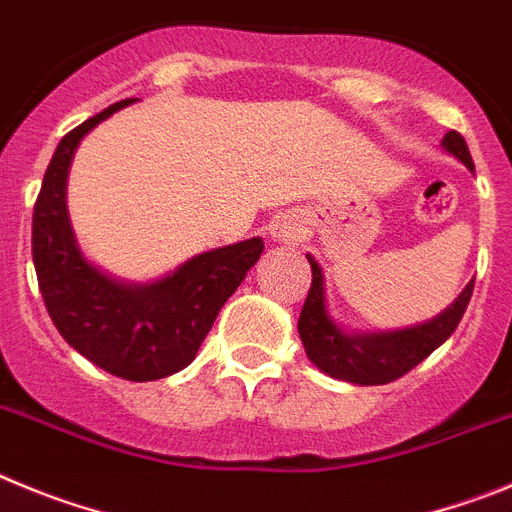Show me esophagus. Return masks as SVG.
Returning a JSON list of instances; mask_svg holds the SVG:
<instances>
[{"label":"esophagus","mask_w":512,"mask_h":512,"mask_svg":"<svg viewBox=\"0 0 512 512\" xmlns=\"http://www.w3.org/2000/svg\"><path fill=\"white\" fill-rule=\"evenodd\" d=\"M270 234H273L278 242H285V245H296L298 239H301V227H298L293 219L283 216V219H275L273 227H270Z\"/></svg>","instance_id":"esophagus-1"}]
</instances>
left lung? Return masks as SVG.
Returning a JSON list of instances; mask_svg holds the SVG:
<instances>
[{"label":"left lung","mask_w":512,"mask_h":512,"mask_svg":"<svg viewBox=\"0 0 512 512\" xmlns=\"http://www.w3.org/2000/svg\"><path fill=\"white\" fill-rule=\"evenodd\" d=\"M441 145H444L446 153H451L469 170H474L467 142L457 130L446 132ZM306 257L313 280L306 303H303L301 319H298V334H301V342L313 365L329 377L354 382V385H385V382L398 380L405 372L421 365L428 354L454 334L464 311H467L469 298H472L474 280L444 313H439L436 319L426 321V324L400 331H377V334H347L334 324V319L326 311L324 273H321L319 262L311 255Z\"/></svg>","instance_id":"1"}]
</instances>
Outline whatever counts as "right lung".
I'll return each instance as SVG.
<instances>
[{
	"instance_id": "1",
	"label": "right lung",
	"mask_w": 512,
	"mask_h": 512,
	"mask_svg": "<svg viewBox=\"0 0 512 512\" xmlns=\"http://www.w3.org/2000/svg\"><path fill=\"white\" fill-rule=\"evenodd\" d=\"M132 101H117L58 142L32 211V262L45 308L63 339L101 370L147 382L191 365L216 313L265 245L252 237L204 252L147 285L114 280L86 260L68 219V168L84 135Z\"/></svg>"
}]
</instances>
